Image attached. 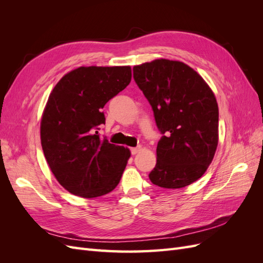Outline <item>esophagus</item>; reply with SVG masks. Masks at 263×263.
Returning a JSON list of instances; mask_svg holds the SVG:
<instances>
[{
	"instance_id": "34e87169",
	"label": "esophagus",
	"mask_w": 263,
	"mask_h": 263,
	"mask_svg": "<svg viewBox=\"0 0 263 263\" xmlns=\"http://www.w3.org/2000/svg\"><path fill=\"white\" fill-rule=\"evenodd\" d=\"M140 149H141V147H140V146H138V147H135V148H130V153H132V155H136V154H138V153H139Z\"/></svg>"
}]
</instances>
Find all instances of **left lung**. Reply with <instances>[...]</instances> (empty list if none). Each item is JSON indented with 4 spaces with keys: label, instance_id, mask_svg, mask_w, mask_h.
<instances>
[{
    "label": "left lung",
    "instance_id": "obj_1",
    "mask_svg": "<svg viewBox=\"0 0 263 263\" xmlns=\"http://www.w3.org/2000/svg\"><path fill=\"white\" fill-rule=\"evenodd\" d=\"M134 80L154 110L162 137L154 184L180 189L200 179L218 144V106L203 78L180 61L157 59L135 66Z\"/></svg>",
    "mask_w": 263,
    "mask_h": 263
}]
</instances>
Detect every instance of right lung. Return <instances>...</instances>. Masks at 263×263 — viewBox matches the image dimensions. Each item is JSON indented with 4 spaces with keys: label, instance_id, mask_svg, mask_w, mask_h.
<instances>
[{
    "label": "right lung",
    "instance_id": "add662e5",
    "mask_svg": "<svg viewBox=\"0 0 263 263\" xmlns=\"http://www.w3.org/2000/svg\"><path fill=\"white\" fill-rule=\"evenodd\" d=\"M132 80L130 67H80L49 95L41 124L44 155L60 184L85 198L102 196L121 181L130 151L101 138L106 103Z\"/></svg>",
    "mask_w": 263,
    "mask_h": 263
}]
</instances>
